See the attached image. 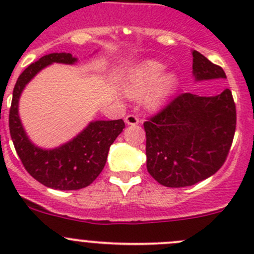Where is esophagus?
Instances as JSON below:
<instances>
[{"label": "esophagus", "instance_id": "34e87169", "mask_svg": "<svg viewBox=\"0 0 254 254\" xmlns=\"http://www.w3.org/2000/svg\"><path fill=\"white\" fill-rule=\"evenodd\" d=\"M125 123H127V125H136L140 123V119L136 117V115L129 114L125 117Z\"/></svg>", "mask_w": 254, "mask_h": 254}]
</instances>
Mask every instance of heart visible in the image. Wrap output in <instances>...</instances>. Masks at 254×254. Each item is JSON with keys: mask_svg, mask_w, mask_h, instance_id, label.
Instances as JSON below:
<instances>
[{"mask_svg": "<svg viewBox=\"0 0 254 254\" xmlns=\"http://www.w3.org/2000/svg\"><path fill=\"white\" fill-rule=\"evenodd\" d=\"M163 71H165V65L162 64L157 63V61H146L134 71L130 77L127 92L131 96L137 97L147 93L150 89L155 87L152 96H151V104L158 106L173 91L177 82L176 77L172 75L161 78Z\"/></svg>", "mask_w": 254, "mask_h": 254, "instance_id": "obj_1", "label": "heart"}]
</instances>
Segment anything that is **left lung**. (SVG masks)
I'll return each mask as SVG.
<instances>
[{
    "label": "left lung",
    "mask_w": 254,
    "mask_h": 254,
    "mask_svg": "<svg viewBox=\"0 0 254 254\" xmlns=\"http://www.w3.org/2000/svg\"><path fill=\"white\" fill-rule=\"evenodd\" d=\"M195 79L226 78L221 66L193 51ZM232 92L200 97L181 93L143 123L147 171L170 188L189 187L209 178L229 156L236 130Z\"/></svg>",
    "instance_id": "1"
}]
</instances>
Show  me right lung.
<instances>
[{
	"instance_id": "right-lung-1",
	"label": "right lung",
	"mask_w": 254,
	"mask_h": 254,
	"mask_svg": "<svg viewBox=\"0 0 254 254\" xmlns=\"http://www.w3.org/2000/svg\"><path fill=\"white\" fill-rule=\"evenodd\" d=\"M75 61L71 54L54 53L30 64L17 79L9 108V132L23 166L38 182L59 190L89 186L103 171L109 147L125 127L123 119L93 122L72 141L54 150H42L29 141L18 117V99L23 88L49 64Z\"/></svg>"
}]
</instances>
